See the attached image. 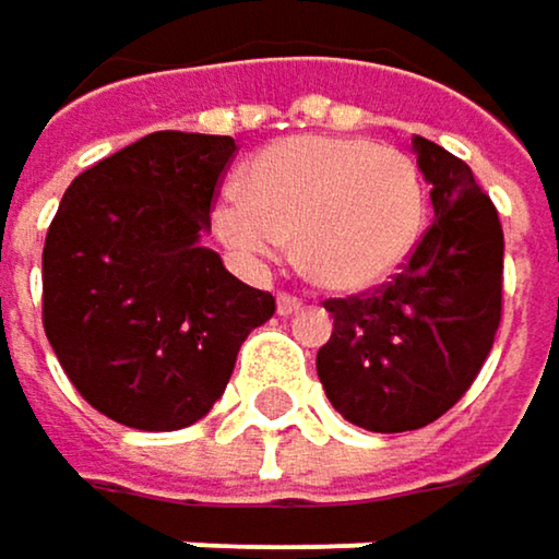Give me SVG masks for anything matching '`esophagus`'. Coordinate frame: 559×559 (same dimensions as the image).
I'll use <instances>...</instances> for the list:
<instances>
[{
  "label": "esophagus",
  "mask_w": 559,
  "mask_h": 559,
  "mask_svg": "<svg viewBox=\"0 0 559 559\" xmlns=\"http://www.w3.org/2000/svg\"><path fill=\"white\" fill-rule=\"evenodd\" d=\"M276 312L289 319V316L302 312V299H296V296H286V293H280V296H276Z\"/></svg>",
  "instance_id": "esophagus-1"
}]
</instances>
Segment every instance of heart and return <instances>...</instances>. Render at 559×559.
Masks as SVG:
<instances>
[{"mask_svg": "<svg viewBox=\"0 0 559 559\" xmlns=\"http://www.w3.org/2000/svg\"><path fill=\"white\" fill-rule=\"evenodd\" d=\"M426 194L411 155L338 136L266 145L243 168V194L214 207L221 243L250 266L283 260L289 237L302 273L329 293H365L411 257Z\"/></svg>", "mask_w": 559, "mask_h": 559, "instance_id": "b5f03b06", "label": "heart"}]
</instances>
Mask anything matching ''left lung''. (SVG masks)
<instances>
[{"instance_id": "1", "label": "left lung", "mask_w": 559, "mask_h": 559, "mask_svg": "<svg viewBox=\"0 0 559 559\" xmlns=\"http://www.w3.org/2000/svg\"><path fill=\"white\" fill-rule=\"evenodd\" d=\"M429 181L432 227L397 280L332 299V338L316 355L332 407L371 432H407L439 419L481 371L501 322L504 234L472 168L414 136Z\"/></svg>"}]
</instances>
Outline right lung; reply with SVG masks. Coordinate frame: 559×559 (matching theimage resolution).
Returning a JSON list of instances; mask_svg holds the SVG:
<instances>
[{
	"label": "right lung",
	"instance_id": "add662e5",
	"mask_svg": "<svg viewBox=\"0 0 559 559\" xmlns=\"http://www.w3.org/2000/svg\"><path fill=\"white\" fill-rule=\"evenodd\" d=\"M234 148L230 136L148 133L81 171L48 227L45 335L81 397L123 426L198 423L243 338L276 312L204 247Z\"/></svg>",
	"mask_w": 559,
	"mask_h": 559
}]
</instances>
